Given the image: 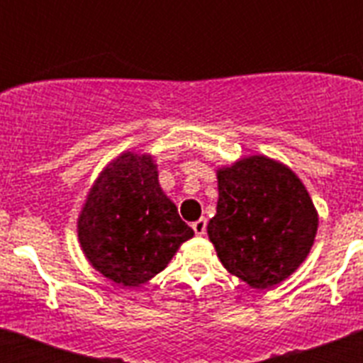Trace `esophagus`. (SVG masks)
<instances>
[{"mask_svg":"<svg viewBox=\"0 0 363 363\" xmlns=\"http://www.w3.org/2000/svg\"><path fill=\"white\" fill-rule=\"evenodd\" d=\"M192 230H194L198 236L205 234V230H207V220H205V218H200V220L192 221Z\"/></svg>","mask_w":363,"mask_h":363,"instance_id":"obj_1","label":"esophagus"}]
</instances>
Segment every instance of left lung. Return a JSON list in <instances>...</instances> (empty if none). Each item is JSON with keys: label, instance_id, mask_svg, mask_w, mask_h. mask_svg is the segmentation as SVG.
<instances>
[{"label": "left lung", "instance_id": "obj_1", "mask_svg": "<svg viewBox=\"0 0 363 363\" xmlns=\"http://www.w3.org/2000/svg\"><path fill=\"white\" fill-rule=\"evenodd\" d=\"M218 194L207 233L230 274L269 289L300 267L318 214L291 169L265 156L240 160L218 171Z\"/></svg>", "mask_w": 363, "mask_h": 363}]
</instances>
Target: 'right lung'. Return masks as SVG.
Wrapping results in <instances>:
<instances>
[{"label": "right lung", "mask_w": 363, "mask_h": 363, "mask_svg": "<svg viewBox=\"0 0 363 363\" xmlns=\"http://www.w3.org/2000/svg\"><path fill=\"white\" fill-rule=\"evenodd\" d=\"M78 236L104 277L138 287L163 271L194 230L163 194L152 158L125 152L96 179L79 214Z\"/></svg>", "instance_id": "right-lung-1"}]
</instances>
